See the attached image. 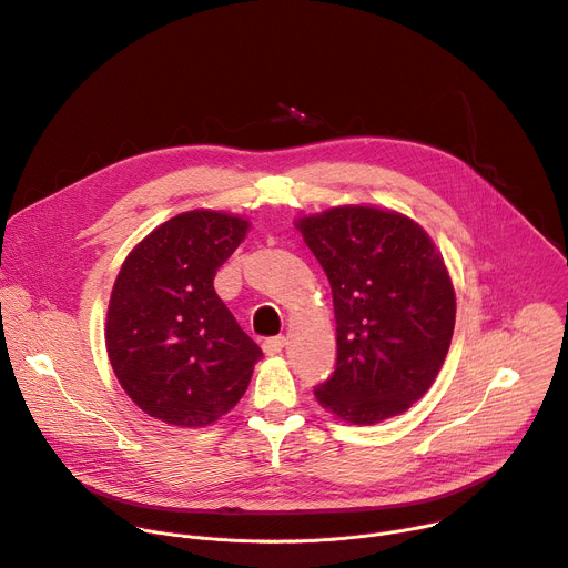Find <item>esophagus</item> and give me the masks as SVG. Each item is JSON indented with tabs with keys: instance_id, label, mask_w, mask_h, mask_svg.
Listing matches in <instances>:
<instances>
[{
	"instance_id": "obj_1",
	"label": "esophagus",
	"mask_w": 568,
	"mask_h": 568,
	"mask_svg": "<svg viewBox=\"0 0 568 568\" xmlns=\"http://www.w3.org/2000/svg\"><path fill=\"white\" fill-rule=\"evenodd\" d=\"M283 346H285V337H283V335L270 337V339L263 342V351H265L267 355H278V353L283 351Z\"/></svg>"
}]
</instances>
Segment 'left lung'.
Listing matches in <instances>:
<instances>
[{
  "mask_svg": "<svg viewBox=\"0 0 568 568\" xmlns=\"http://www.w3.org/2000/svg\"><path fill=\"white\" fill-rule=\"evenodd\" d=\"M296 229L333 290L337 365L315 389L320 405L355 426L400 415L450 346L455 292L442 253L417 222L372 205H339Z\"/></svg>",
  "mask_w": 568,
  "mask_h": 568,
  "instance_id": "8db88e82",
  "label": "left lung"
}]
</instances>
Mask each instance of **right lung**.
I'll use <instances>...</instances> for the list:
<instances>
[{"label": "right lung", "mask_w": 568, "mask_h": 568, "mask_svg": "<svg viewBox=\"0 0 568 568\" xmlns=\"http://www.w3.org/2000/svg\"><path fill=\"white\" fill-rule=\"evenodd\" d=\"M246 231L237 215L190 211L153 229L126 255L109 303L106 351L144 415L203 428L246 392L263 351L213 287Z\"/></svg>", "instance_id": "add662e5"}]
</instances>
